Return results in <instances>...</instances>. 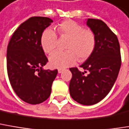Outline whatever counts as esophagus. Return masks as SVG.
Listing matches in <instances>:
<instances>
[{
    "mask_svg": "<svg viewBox=\"0 0 129 129\" xmlns=\"http://www.w3.org/2000/svg\"><path fill=\"white\" fill-rule=\"evenodd\" d=\"M63 72V69H58V73H62Z\"/></svg>",
    "mask_w": 129,
    "mask_h": 129,
    "instance_id": "esophagus-1",
    "label": "esophagus"
}]
</instances>
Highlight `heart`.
<instances>
[{"instance_id":"obj_1","label":"heart","mask_w":129,"mask_h":129,"mask_svg":"<svg viewBox=\"0 0 129 129\" xmlns=\"http://www.w3.org/2000/svg\"><path fill=\"white\" fill-rule=\"evenodd\" d=\"M57 32L61 38H67L66 52H57L49 57V63L54 68H65L73 65L77 57L80 61L88 58L96 46V36L93 31L83 29L77 22L69 20L58 25ZM57 37L50 29H45L41 36V45L43 52L52 54L56 49Z\"/></svg>"}]
</instances>
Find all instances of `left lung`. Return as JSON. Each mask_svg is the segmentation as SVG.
I'll use <instances>...</instances> for the list:
<instances>
[{"label": "left lung", "mask_w": 129, "mask_h": 129, "mask_svg": "<svg viewBox=\"0 0 129 129\" xmlns=\"http://www.w3.org/2000/svg\"><path fill=\"white\" fill-rule=\"evenodd\" d=\"M86 24L96 36L93 53L80 66L85 71L70 68L72 77L69 92L77 103L91 106L99 103L111 91L121 66L120 43L116 35L101 20L88 18ZM87 71V76L85 73Z\"/></svg>", "instance_id": "left-lung-1"}]
</instances>
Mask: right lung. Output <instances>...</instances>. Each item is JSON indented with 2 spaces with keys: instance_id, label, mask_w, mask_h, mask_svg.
Listing matches in <instances>:
<instances>
[{
  "instance_id": "1",
  "label": "right lung",
  "mask_w": 129,
  "mask_h": 129,
  "mask_svg": "<svg viewBox=\"0 0 129 129\" xmlns=\"http://www.w3.org/2000/svg\"><path fill=\"white\" fill-rule=\"evenodd\" d=\"M52 20L31 17L13 33L7 46L6 67L10 84L18 97L29 104L49 98L57 70H45L48 62L41 45V34Z\"/></svg>"
}]
</instances>
